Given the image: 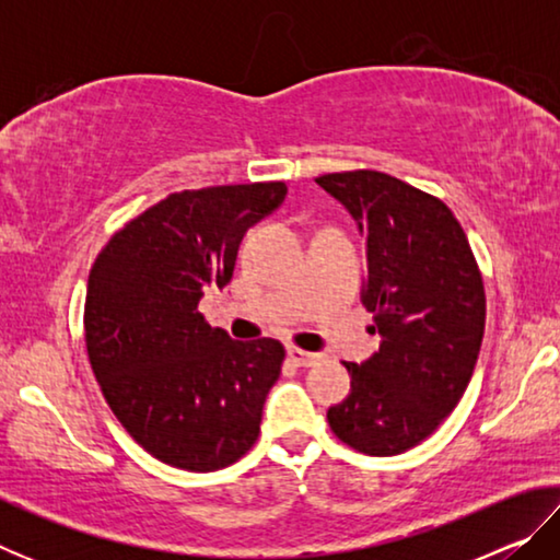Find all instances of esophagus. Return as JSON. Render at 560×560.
Instances as JSON below:
<instances>
[{
  "mask_svg": "<svg viewBox=\"0 0 560 560\" xmlns=\"http://www.w3.org/2000/svg\"><path fill=\"white\" fill-rule=\"evenodd\" d=\"M287 355H289L291 363L299 365V368H308V365H314L316 360H318L316 353H308V350H301V348H289Z\"/></svg>",
  "mask_w": 560,
  "mask_h": 560,
  "instance_id": "esophagus-1",
  "label": "esophagus"
}]
</instances>
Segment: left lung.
<instances>
[{"mask_svg":"<svg viewBox=\"0 0 560 560\" xmlns=\"http://www.w3.org/2000/svg\"><path fill=\"white\" fill-rule=\"evenodd\" d=\"M368 244L360 301L381 350L346 363L350 395L328 407L340 442L371 457L420 444L457 407L485 338V283L467 234L438 197L375 170L316 177Z\"/></svg>","mask_w":560,"mask_h":560,"instance_id":"8db88e82","label":"left lung"}]
</instances>
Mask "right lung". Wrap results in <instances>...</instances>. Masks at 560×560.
<instances>
[{
  "label": "right lung",
  "instance_id": "1",
  "mask_svg": "<svg viewBox=\"0 0 560 560\" xmlns=\"http://www.w3.org/2000/svg\"><path fill=\"white\" fill-rule=\"evenodd\" d=\"M283 197V183L175 192L93 261L83 314L93 375L130 438L170 467H230L259 438L283 346L232 340L197 303L230 283L246 230Z\"/></svg>",
  "mask_w": 560,
  "mask_h": 560
}]
</instances>
